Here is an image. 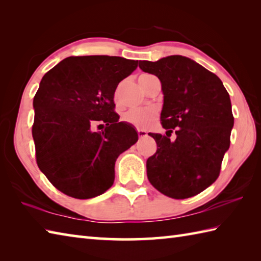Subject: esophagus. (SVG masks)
<instances>
[{"mask_svg": "<svg viewBox=\"0 0 261 261\" xmlns=\"http://www.w3.org/2000/svg\"><path fill=\"white\" fill-rule=\"evenodd\" d=\"M138 136L139 138H145L148 136V132L146 130H138Z\"/></svg>", "mask_w": 261, "mask_h": 261, "instance_id": "1", "label": "esophagus"}]
</instances>
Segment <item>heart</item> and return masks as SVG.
<instances>
[{
	"label": "heart",
	"mask_w": 261,
	"mask_h": 261,
	"mask_svg": "<svg viewBox=\"0 0 261 261\" xmlns=\"http://www.w3.org/2000/svg\"><path fill=\"white\" fill-rule=\"evenodd\" d=\"M151 76L148 74H143L140 76L139 81H142L147 79V77ZM120 96V90H116L114 94L115 102L119 101ZM157 118V112L152 109H134L127 111V112L123 115V120L127 123L132 124L134 126L138 127V129H146V127L150 126L153 121Z\"/></svg>",
	"instance_id": "heart-1"
}]
</instances>
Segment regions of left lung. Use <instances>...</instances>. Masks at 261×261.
<instances>
[{
    "label": "left lung",
    "instance_id": "1",
    "mask_svg": "<svg viewBox=\"0 0 261 261\" xmlns=\"http://www.w3.org/2000/svg\"><path fill=\"white\" fill-rule=\"evenodd\" d=\"M139 67L162 83L160 121L167 130L166 136L150 134L157 151L147 160L148 179L171 198L195 196L218 178L230 147L234 119L229 93L215 74L179 55L140 60Z\"/></svg>",
    "mask_w": 261,
    "mask_h": 261
}]
</instances>
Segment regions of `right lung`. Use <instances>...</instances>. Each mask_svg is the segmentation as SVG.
Listing matches in <instances>:
<instances>
[{
  "mask_svg": "<svg viewBox=\"0 0 261 261\" xmlns=\"http://www.w3.org/2000/svg\"><path fill=\"white\" fill-rule=\"evenodd\" d=\"M137 67L116 56L67 57L42 77L33 98L37 164L66 195L92 198L113 185L116 158L138 140L119 122L114 92ZM97 124L105 129L94 132Z\"/></svg>",
  "mask_w": 261,
  "mask_h": 261,
  "instance_id": "1",
  "label": "right lung"
}]
</instances>
